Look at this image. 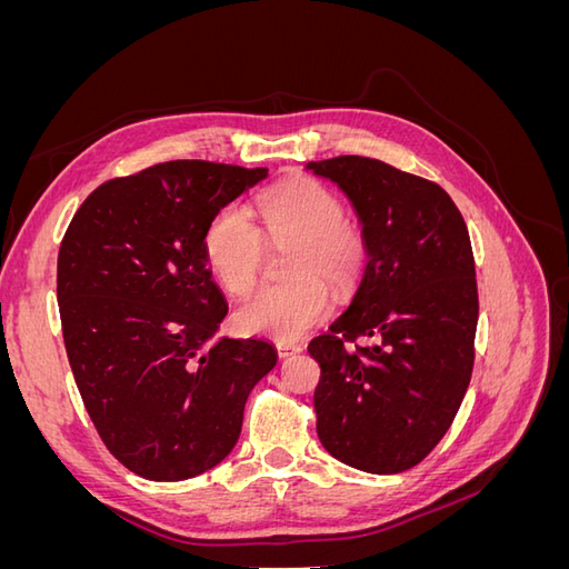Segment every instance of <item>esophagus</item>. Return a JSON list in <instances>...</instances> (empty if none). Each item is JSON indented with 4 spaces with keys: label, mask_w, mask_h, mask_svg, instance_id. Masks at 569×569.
<instances>
[{
    "label": "esophagus",
    "mask_w": 569,
    "mask_h": 569,
    "mask_svg": "<svg viewBox=\"0 0 569 569\" xmlns=\"http://www.w3.org/2000/svg\"><path fill=\"white\" fill-rule=\"evenodd\" d=\"M274 347H278V356L280 358H289V356H295V353H299L303 349L301 343H295V341H278V343H274Z\"/></svg>",
    "instance_id": "1"
}]
</instances>
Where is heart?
<instances>
[{
	"label": "heart",
	"mask_w": 569,
	"mask_h": 569,
	"mask_svg": "<svg viewBox=\"0 0 569 569\" xmlns=\"http://www.w3.org/2000/svg\"><path fill=\"white\" fill-rule=\"evenodd\" d=\"M253 218L222 206L203 232V253L230 297H247L261 278L268 249L284 253L289 280L258 289L237 311L244 332L297 339L330 311L335 295H349L366 266V234L343 216L341 199L325 182L295 176L253 199Z\"/></svg>",
	"instance_id": "heart-1"
}]
</instances>
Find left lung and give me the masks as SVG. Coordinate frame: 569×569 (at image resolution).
<instances>
[{
	"label": "left lung",
	"mask_w": 569,
	"mask_h": 569,
	"mask_svg": "<svg viewBox=\"0 0 569 569\" xmlns=\"http://www.w3.org/2000/svg\"><path fill=\"white\" fill-rule=\"evenodd\" d=\"M363 222L368 266L351 306L308 343L320 366L318 437L356 470L416 468L449 432L475 366V256L453 199L368 157L306 163ZM363 336L372 345H358Z\"/></svg>",
	"instance_id": "1"
}]
</instances>
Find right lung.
I'll use <instances>...</instances> for the list:
<instances>
[{
  "mask_svg": "<svg viewBox=\"0 0 569 569\" xmlns=\"http://www.w3.org/2000/svg\"><path fill=\"white\" fill-rule=\"evenodd\" d=\"M268 168L168 161L99 184L57 263L63 343L82 403L116 460L153 481L211 470L242 432L272 343L203 349L228 303L203 253L209 220Z\"/></svg>",
  "mask_w": 569,
  "mask_h": 569,
  "instance_id": "add662e5",
  "label": "right lung"
}]
</instances>
